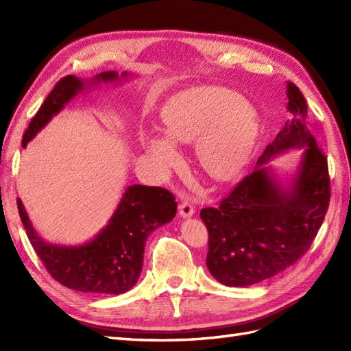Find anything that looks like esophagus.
Returning <instances> with one entry per match:
<instances>
[{"label": "esophagus", "mask_w": 351, "mask_h": 351, "mask_svg": "<svg viewBox=\"0 0 351 351\" xmlns=\"http://www.w3.org/2000/svg\"><path fill=\"white\" fill-rule=\"evenodd\" d=\"M178 212H180V217H182V218H190V217H193V214H195V206L190 200H183L182 204L178 205Z\"/></svg>", "instance_id": "obj_1"}]
</instances>
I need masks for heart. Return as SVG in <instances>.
<instances>
[{"label":"heart","mask_w":351,"mask_h":351,"mask_svg":"<svg viewBox=\"0 0 351 351\" xmlns=\"http://www.w3.org/2000/svg\"><path fill=\"white\" fill-rule=\"evenodd\" d=\"M162 133L147 134L146 152L159 171L182 162L176 145L196 142L200 168L215 180H231L247 162L256 139L252 105L224 88L206 86L169 102L162 111Z\"/></svg>","instance_id":"b5f03b06"}]
</instances>
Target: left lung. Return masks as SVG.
<instances>
[{"label": "left lung", "mask_w": 351, "mask_h": 351, "mask_svg": "<svg viewBox=\"0 0 351 351\" xmlns=\"http://www.w3.org/2000/svg\"><path fill=\"white\" fill-rule=\"evenodd\" d=\"M287 98L290 120L253 173L218 208L200 210L209 232L206 267L227 287H249L290 268L311 247L328 210V162L307 129L303 95L291 82H287ZM291 149L301 151V162L284 184L270 161Z\"/></svg>", "instance_id": "1"}]
</instances>
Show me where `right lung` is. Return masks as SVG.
Wrapping results in <instances>:
<instances>
[{"mask_svg": "<svg viewBox=\"0 0 351 351\" xmlns=\"http://www.w3.org/2000/svg\"><path fill=\"white\" fill-rule=\"evenodd\" d=\"M132 73L102 71L90 80L76 76L61 79L51 90L40 110L32 119L23 136L27 143L60 114L80 92L101 83H123ZM20 218L26 234L51 277L67 289L82 293L123 294L129 291L141 277L146 239L167 222L173 221L177 202L173 193L162 187L129 186L117 205L108 224L86 243L67 246L42 239L27 215L22 200H17Z\"/></svg>", "mask_w": 351, "mask_h": 351, "instance_id": "1", "label": "right lung"}]
</instances>
